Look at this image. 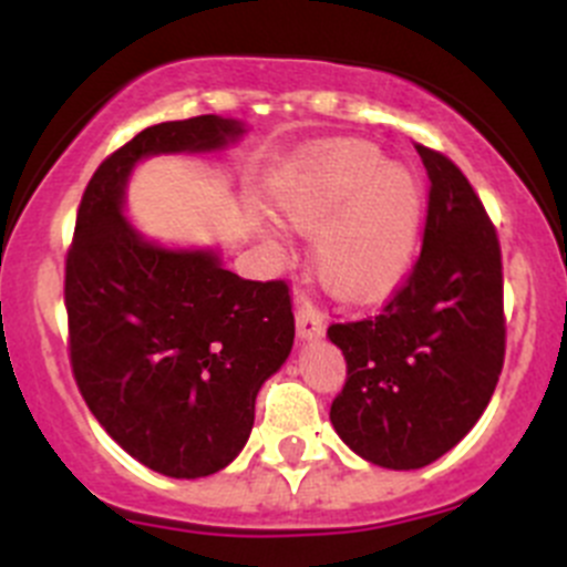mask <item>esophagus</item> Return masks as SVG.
Returning a JSON list of instances; mask_svg holds the SVG:
<instances>
[{"instance_id":"obj_1","label":"esophagus","mask_w":567,"mask_h":567,"mask_svg":"<svg viewBox=\"0 0 567 567\" xmlns=\"http://www.w3.org/2000/svg\"><path fill=\"white\" fill-rule=\"evenodd\" d=\"M326 331V316L307 299L305 293L296 296V334L301 340H318Z\"/></svg>"}]
</instances>
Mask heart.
I'll return each instance as SVG.
<instances>
[{
	"label": "heart",
	"instance_id": "heart-1",
	"mask_svg": "<svg viewBox=\"0 0 567 567\" xmlns=\"http://www.w3.org/2000/svg\"><path fill=\"white\" fill-rule=\"evenodd\" d=\"M293 233L316 239L312 271L346 305H375L409 274L422 221L420 183L370 142L323 145L282 197Z\"/></svg>",
	"mask_w": 567,
	"mask_h": 567
}]
</instances>
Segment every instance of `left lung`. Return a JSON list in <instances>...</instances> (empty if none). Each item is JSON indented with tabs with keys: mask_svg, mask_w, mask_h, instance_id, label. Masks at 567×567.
I'll list each match as a JSON object with an SVG mask.
<instances>
[{
	"mask_svg": "<svg viewBox=\"0 0 567 567\" xmlns=\"http://www.w3.org/2000/svg\"><path fill=\"white\" fill-rule=\"evenodd\" d=\"M427 177L425 238L403 288L375 316L331 323L348 379L331 403L337 436L384 468H422L474 427L505 362L502 255L463 173L416 145Z\"/></svg>",
	"mask_w": 567,
	"mask_h": 567,
	"instance_id": "1",
	"label": "left lung"
}]
</instances>
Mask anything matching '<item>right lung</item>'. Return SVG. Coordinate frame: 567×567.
Segmentation results:
<instances>
[{"mask_svg": "<svg viewBox=\"0 0 567 567\" xmlns=\"http://www.w3.org/2000/svg\"><path fill=\"white\" fill-rule=\"evenodd\" d=\"M244 134L219 114L140 131L90 177L65 262L79 392L131 458L175 480L238 458L296 323L282 279L251 282L221 266L219 249L153 241L125 216V188L145 158L221 153Z\"/></svg>", "mask_w": 567, "mask_h": 567, "instance_id": "add662e5", "label": "right lung"}]
</instances>
